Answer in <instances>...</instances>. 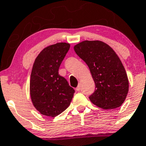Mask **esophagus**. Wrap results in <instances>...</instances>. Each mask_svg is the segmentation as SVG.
<instances>
[{
    "mask_svg": "<svg viewBox=\"0 0 146 146\" xmlns=\"http://www.w3.org/2000/svg\"><path fill=\"white\" fill-rule=\"evenodd\" d=\"M80 90H81V86L79 85V86H78L76 88V91H80Z\"/></svg>",
    "mask_w": 146,
    "mask_h": 146,
    "instance_id": "34e87169",
    "label": "esophagus"
}]
</instances>
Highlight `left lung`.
<instances>
[{"label": "left lung", "instance_id": "8db88e82", "mask_svg": "<svg viewBox=\"0 0 146 146\" xmlns=\"http://www.w3.org/2000/svg\"><path fill=\"white\" fill-rule=\"evenodd\" d=\"M86 63L96 85L89 99L94 105L112 110L122 105L129 91L127 72L113 49L100 40H84L74 47Z\"/></svg>", "mask_w": 146, "mask_h": 146}]
</instances>
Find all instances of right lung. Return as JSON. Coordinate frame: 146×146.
Instances as JSON below:
<instances>
[{"label": "right lung", "instance_id": "right-lung-1", "mask_svg": "<svg viewBox=\"0 0 146 146\" xmlns=\"http://www.w3.org/2000/svg\"><path fill=\"white\" fill-rule=\"evenodd\" d=\"M67 43H58L45 48L34 61L30 79V96L41 115L55 117L65 110L74 90L58 74L59 67L70 49Z\"/></svg>", "mask_w": 146, "mask_h": 146}]
</instances>
